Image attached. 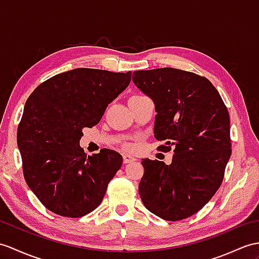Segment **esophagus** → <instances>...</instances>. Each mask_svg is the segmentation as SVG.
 <instances>
[{"instance_id":"1","label":"esophagus","mask_w":259,"mask_h":259,"mask_svg":"<svg viewBox=\"0 0 259 259\" xmlns=\"http://www.w3.org/2000/svg\"><path fill=\"white\" fill-rule=\"evenodd\" d=\"M122 157H123V163H130V162L136 161V158L132 157V155H130L128 153H124Z\"/></svg>"}]
</instances>
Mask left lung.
I'll use <instances>...</instances> for the list:
<instances>
[{
	"label": "left lung",
	"instance_id": "left-lung-1",
	"mask_svg": "<svg viewBox=\"0 0 259 259\" xmlns=\"http://www.w3.org/2000/svg\"><path fill=\"white\" fill-rule=\"evenodd\" d=\"M132 81L154 104V138L164 142L159 150L174 148L169 165L141 161V200L165 221L189 218L211 200L223 181L232 154L227 108L207 78L190 71L138 70Z\"/></svg>",
	"mask_w": 259,
	"mask_h": 259
}]
</instances>
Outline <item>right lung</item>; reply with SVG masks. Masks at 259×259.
Here are the masks:
<instances>
[{"label": "right lung", "mask_w": 259, "mask_h": 259, "mask_svg": "<svg viewBox=\"0 0 259 259\" xmlns=\"http://www.w3.org/2000/svg\"><path fill=\"white\" fill-rule=\"evenodd\" d=\"M130 80L131 71L75 68L40 83L26 100L17 129L23 173L50 211L81 218L99 206L122 157L110 149L87 157L79 140Z\"/></svg>", "instance_id": "add662e5"}]
</instances>
